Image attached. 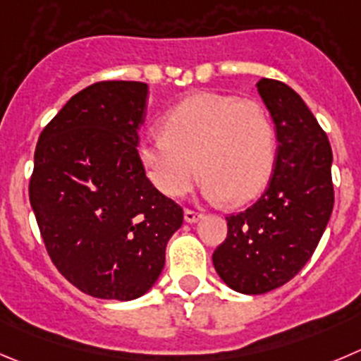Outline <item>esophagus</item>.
<instances>
[{
    "label": "esophagus",
    "mask_w": 361,
    "mask_h": 361,
    "mask_svg": "<svg viewBox=\"0 0 361 361\" xmlns=\"http://www.w3.org/2000/svg\"><path fill=\"white\" fill-rule=\"evenodd\" d=\"M200 218H202L200 211H195V209H186V211H184V219H186L188 223H195Z\"/></svg>",
    "instance_id": "esophagus-1"
}]
</instances>
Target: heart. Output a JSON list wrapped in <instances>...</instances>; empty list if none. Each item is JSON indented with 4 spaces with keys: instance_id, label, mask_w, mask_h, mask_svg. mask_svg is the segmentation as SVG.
Wrapping results in <instances>:
<instances>
[{
    "instance_id": "1",
    "label": "heart",
    "mask_w": 361,
    "mask_h": 361,
    "mask_svg": "<svg viewBox=\"0 0 361 361\" xmlns=\"http://www.w3.org/2000/svg\"><path fill=\"white\" fill-rule=\"evenodd\" d=\"M161 127L163 133L140 140L138 157L150 183L166 197L186 195L198 171L209 198L232 204L253 200L269 183L276 131L262 102L197 94L168 109Z\"/></svg>"
}]
</instances>
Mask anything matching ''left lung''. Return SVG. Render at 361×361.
<instances>
[{
  "instance_id": "8db88e82",
  "label": "left lung",
  "mask_w": 361,
  "mask_h": 361,
  "mask_svg": "<svg viewBox=\"0 0 361 361\" xmlns=\"http://www.w3.org/2000/svg\"><path fill=\"white\" fill-rule=\"evenodd\" d=\"M276 126L278 156L262 197L226 218L212 264L226 286L264 294L296 276L317 248L333 211L331 147L303 99L286 83H257Z\"/></svg>"
}]
</instances>
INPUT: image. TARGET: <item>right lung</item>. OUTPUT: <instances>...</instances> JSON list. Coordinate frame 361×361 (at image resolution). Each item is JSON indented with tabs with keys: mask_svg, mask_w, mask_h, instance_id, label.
Listing matches in <instances>:
<instances>
[{
	"mask_svg": "<svg viewBox=\"0 0 361 361\" xmlns=\"http://www.w3.org/2000/svg\"><path fill=\"white\" fill-rule=\"evenodd\" d=\"M147 83L97 81L40 133L30 204L56 269L85 294L129 301L164 267L183 207L154 188L138 157Z\"/></svg>",
	"mask_w": 361,
	"mask_h": 361,
	"instance_id": "add662e5",
	"label": "right lung"
}]
</instances>
